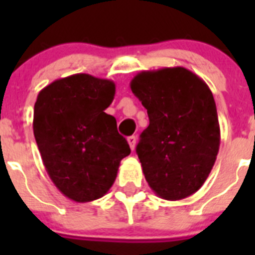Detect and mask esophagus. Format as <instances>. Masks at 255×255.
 <instances>
[{
  "label": "esophagus",
  "instance_id": "obj_1",
  "mask_svg": "<svg viewBox=\"0 0 255 255\" xmlns=\"http://www.w3.org/2000/svg\"><path fill=\"white\" fill-rule=\"evenodd\" d=\"M128 143H129L131 150H134L135 149V144H136V136H135V135H131V136H129V138H128Z\"/></svg>",
  "mask_w": 255,
  "mask_h": 255
}]
</instances>
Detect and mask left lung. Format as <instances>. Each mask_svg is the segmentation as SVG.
Instances as JSON below:
<instances>
[{"instance_id": "8db88e82", "label": "left lung", "mask_w": 255, "mask_h": 255, "mask_svg": "<svg viewBox=\"0 0 255 255\" xmlns=\"http://www.w3.org/2000/svg\"><path fill=\"white\" fill-rule=\"evenodd\" d=\"M130 88L149 117L136 147L148 185L166 200L194 194L211 173L220 149L211 89L181 66L141 71Z\"/></svg>"}]
</instances>
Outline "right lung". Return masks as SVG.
<instances>
[{
    "label": "right lung",
    "instance_id": "1",
    "mask_svg": "<svg viewBox=\"0 0 255 255\" xmlns=\"http://www.w3.org/2000/svg\"><path fill=\"white\" fill-rule=\"evenodd\" d=\"M115 91L112 80L75 74L37 97L33 131L42 161L56 188L78 203L107 194L121 159L130 154L116 119L105 112Z\"/></svg>",
    "mask_w": 255,
    "mask_h": 255
}]
</instances>
